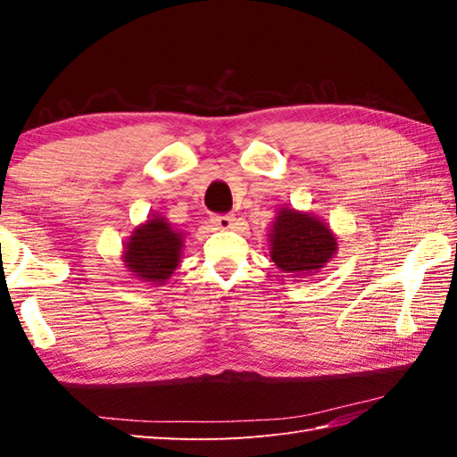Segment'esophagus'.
Returning <instances> with one entry per match:
<instances>
[{"label":"esophagus","mask_w":457,"mask_h":457,"mask_svg":"<svg viewBox=\"0 0 457 457\" xmlns=\"http://www.w3.org/2000/svg\"><path fill=\"white\" fill-rule=\"evenodd\" d=\"M212 223L218 229H231L236 226V218L231 213H221V216H212Z\"/></svg>","instance_id":"1"}]
</instances>
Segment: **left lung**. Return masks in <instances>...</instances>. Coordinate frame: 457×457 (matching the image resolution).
I'll use <instances>...</instances> for the list:
<instances>
[{
  "instance_id": "obj_1",
  "label": "left lung",
  "mask_w": 457,
  "mask_h": 457,
  "mask_svg": "<svg viewBox=\"0 0 457 457\" xmlns=\"http://www.w3.org/2000/svg\"><path fill=\"white\" fill-rule=\"evenodd\" d=\"M270 259L293 277L318 273L337 251L336 236L312 213L280 208L269 234Z\"/></svg>"
}]
</instances>
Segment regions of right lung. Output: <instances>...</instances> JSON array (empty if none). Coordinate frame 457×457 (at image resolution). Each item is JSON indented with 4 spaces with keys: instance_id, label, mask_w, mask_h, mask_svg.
Returning <instances> with one entry per match:
<instances>
[{
    "instance_id": "right-lung-1",
    "label": "right lung",
    "mask_w": 457,
    "mask_h": 457,
    "mask_svg": "<svg viewBox=\"0 0 457 457\" xmlns=\"http://www.w3.org/2000/svg\"><path fill=\"white\" fill-rule=\"evenodd\" d=\"M180 251V231L172 229L164 218L153 216L135 229L125 244L123 263L143 283L162 285L179 267Z\"/></svg>"
}]
</instances>
